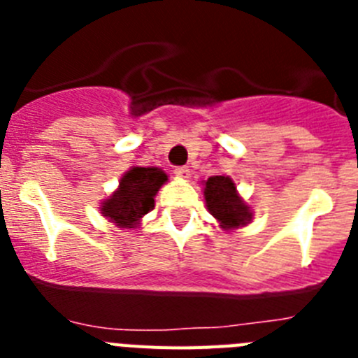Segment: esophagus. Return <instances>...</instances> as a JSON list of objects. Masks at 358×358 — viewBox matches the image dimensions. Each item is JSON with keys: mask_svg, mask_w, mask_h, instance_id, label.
Returning <instances> with one entry per match:
<instances>
[{"mask_svg": "<svg viewBox=\"0 0 358 358\" xmlns=\"http://www.w3.org/2000/svg\"><path fill=\"white\" fill-rule=\"evenodd\" d=\"M173 173H176L177 177H181V179H188L189 169H188V166H177V169L173 170Z\"/></svg>", "mask_w": 358, "mask_h": 358, "instance_id": "obj_1", "label": "esophagus"}]
</instances>
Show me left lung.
Wrapping results in <instances>:
<instances>
[{
	"label": "left lung",
	"mask_w": 358,
	"mask_h": 358,
	"mask_svg": "<svg viewBox=\"0 0 358 358\" xmlns=\"http://www.w3.org/2000/svg\"><path fill=\"white\" fill-rule=\"evenodd\" d=\"M204 199H206L210 213L226 229L245 226L251 220L252 213L245 206V202L238 197L235 182L231 181L229 177H210L206 181V188H204Z\"/></svg>",
	"instance_id": "8db88e82"
}]
</instances>
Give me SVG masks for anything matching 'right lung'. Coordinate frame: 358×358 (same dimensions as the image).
I'll return each instance as SVG.
<instances>
[{
  "label": "right lung",
  "instance_id": "1",
  "mask_svg": "<svg viewBox=\"0 0 358 358\" xmlns=\"http://www.w3.org/2000/svg\"><path fill=\"white\" fill-rule=\"evenodd\" d=\"M166 181L161 169L134 166L122 177L120 188L102 206L103 217L120 227H136L140 218L154 210V197Z\"/></svg>",
  "mask_w": 358,
  "mask_h": 358
}]
</instances>
